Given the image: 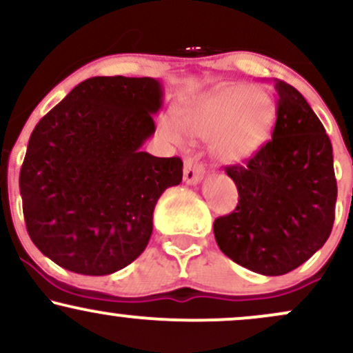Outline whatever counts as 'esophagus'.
<instances>
[{"label":"esophagus","mask_w":353,"mask_h":353,"mask_svg":"<svg viewBox=\"0 0 353 353\" xmlns=\"http://www.w3.org/2000/svg\"><path fill=\"white\" fill-rule=\"evenodd\" d=\"M204 165H202L196 157H185L184 163V181L188 184H197L204 177Z\"/></svg>","instance_id":"34e87169"}]
</instances>
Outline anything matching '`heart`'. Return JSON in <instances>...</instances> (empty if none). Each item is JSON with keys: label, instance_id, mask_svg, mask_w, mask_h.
<instances>
[{"label": "heart", "instance_id": "obj_1", "mask_svg": "<svg viewBox=\"0 0 353 353\" xmlns=\"http://www.w3.org/2000/svg\"><path fill=\"white\" fill-rule=\"evenodd\" d=\"M275 117L274 99L261 88L236 84L201 96L181 111L179 124L163 119L159 132L174 144L184 134L212 139L210 149L222 163H242L269 139Z\"/></svg>", "mask_w": 353, "mask_h": 353}]
</instances>
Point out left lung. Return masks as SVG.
<instances>
[{
    "label": "left lung",
    "mask_w": 353,
    "mask_h": 353,
    "mask_svg": "<svg viewBox=\"0 0 353 353\" xmlns=\"http://www.w3.org/2000/svg\"><path fill=\"white\" fill-rule=\"evenodd\" d=\"M272 139L228 165L239 204L214 221L219 249L252 272L283 275L309 261L332 232L337 201L332 144L305 98L274 79Z\"/></svg>",
    "instance_id": "1"
}]
</instances>
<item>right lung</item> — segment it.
<instances>
[{"mask_svg":"<svg viewBox=\"0 0 353 353\" xmlns=\"http://www.w3.org/2000/svg\"><path fill=\"white\" fill-rule=\"evenodd\" d=\"M161 104L157 79L96 76L36 124L19 171L23 214L59 267L108 275L143 254L157 199L182 181L181 157L141 151Z\"/></svg>","mask_w":353,"mask_h":353,"instance_id":"add662e5","label":"right lung"}]
</instances>
